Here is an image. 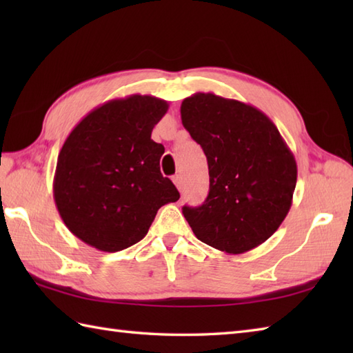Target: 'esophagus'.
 Returning a JSON list of instances; mask_svg holds the SVG:
<instances>
[{
    "mask_svg": "<svg viewBox=\"0 0 353 353\" xmlns=\"http://www.w3.org/2000/svg\"><path fill=\"white\" fill-rule=\"evenodd\" d=\"M172 182H174V185L177 186V190H179V191H182L183 181H182V176H181V174H176L174 177H172Z\"/></svg>",
    "mask_w": 353,
    "mask_h": 353,
    "instance_id": "obj_1",
    "label": "esophagus"
}]
</instances>
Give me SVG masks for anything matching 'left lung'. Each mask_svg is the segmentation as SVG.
<instances>
[{"instance_id":"8db88e82","label":"left lung","mask_w":353,"mask_h":353,"mask_svg":"<svg viewBox=\"0 0 353 353\" xmlns=\"http://www.w3.org/2000/svg\"><path fill=\"white\" fill-rule=\"evenodd\" d=\"M182 124L208 159L203 205L183 206L201 243L239 254L258 247L287 216L297 163L264 112L243 101L197 92L182 101Z\"/></svg>"}]
</instances>
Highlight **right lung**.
I'll return each mask as SVG.
<instances>
[{
    "mask_svg": "<svg viewBox=\"0 0 353 353\" xmlns=\"http://www.w3.org/2000/svg\"><path fill=\"white\" fill-rule=\"evenodd\" d=\"M168 103L133 94L81 119L57 157L52 196L65 226L88 245L119 252L147 235L159 208L181 194L161 174L152 139Z\"/></svg>",
    "mask_w": 353,
    "mask_h": 353,
    "instance_id": "1",
    "label": "right lung"
}]
</instances>
